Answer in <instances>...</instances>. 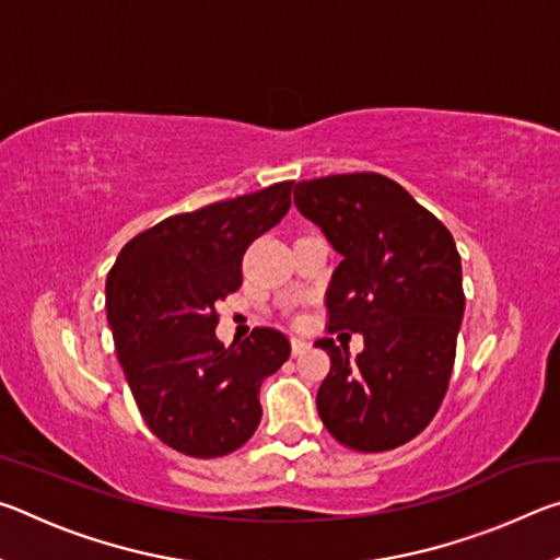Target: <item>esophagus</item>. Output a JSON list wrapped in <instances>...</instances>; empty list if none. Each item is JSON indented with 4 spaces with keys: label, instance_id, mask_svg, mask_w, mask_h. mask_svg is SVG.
<instances>
[{
    "label": "esophagus",
    "instance_id": "obj_1",
    "mask_svg": "<svg viewBox=\"0 0 560 560\" xmlns=\"http://www.w3.org/2000/svg\"><path fill=\"white\" fill-rule=\"evenodd\" d=\"M308 350V343L303 338H291V353L293 355H301V353H306Z\"/></svg>",
    "mask_w": 560,
    "mask_h": 560
}]
</instances>
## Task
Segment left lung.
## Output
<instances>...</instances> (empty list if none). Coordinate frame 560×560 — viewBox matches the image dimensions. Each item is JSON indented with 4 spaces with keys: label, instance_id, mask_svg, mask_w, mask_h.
<instances>
[{
    "label": "left lung",
    "instance_id": "obj_1",
    "mask_svg": "<svg viewBox=\"0 0 560 560\" xmlns=\"http://www.w3.org/2000/svg\"><path fill=\"white\" fill-rule=\"evenodd\" d=\"M293 205L340 254L326 291L328 334H363L348 358L334 338L316 407L326 430L358 452L417 438L447 393L464 316L457 244L438 217L390 177L348 173L303 179Z\"/></svg>",
    "mask_w": 560,
    "mask_h": 560
}]
</instances>
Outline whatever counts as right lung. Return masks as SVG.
I'll list each match as a JSON object with an SVG mask.
<instances>
[{
    "instance_id": "add662e5",
    "label": "right lung",
    "mask_w": 560,
    "mask_h": 560,
    "mask_svg": "<svg viewBox=\"0 0 560 560\" xmlns=\"http://www.w3.org/2000/svg\"><path fill=\"white\" fill-rule=\"evenodd\" d=\"M293 183L173 214L122 246L106 281L122 373L150 430L187 457H224L259 428L261 381L287 363L277 328L224 348L214 303L242 287V257L291 207Z\"/></svg>"
}]
</instances>
